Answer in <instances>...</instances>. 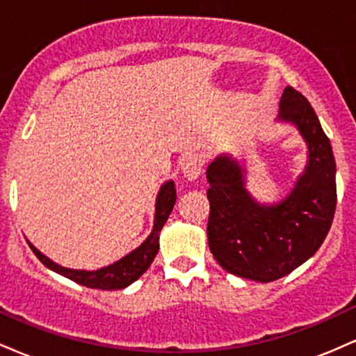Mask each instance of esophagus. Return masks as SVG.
Segmentation results:
<instances>
[{
    "instance_id": "1",
    "label": "esophagus",
    "mask_w": 356,
    "mask_h": 356,
    "mask_svg": "<svg viewBox=\"0 0 356 356\" xmlns=\"http://www.w3.org/2000/svg\"><path fill=\"white\" fill-rule=\"evenodd\" d=\"M202 167H204L202 155L191 154V155H187V157H184V161L181 164V170L187 181L194 182V181H197L199 175L202 174Z\"/></svg>"
}]
</instances>
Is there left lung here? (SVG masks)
Wrapping results in <instances>:
<instances>
[{
	"mask_svg": "<svg viewBox=\"0 0 356 356\" xmlns=\"http://www.w3.org/2000/svg\"><path fill=\"white\" fill-rule=\"evenodd\" d=\"M277 122L296 127L308 147L303 174L280 202H257L246 187V167L219 155L207 167V241L231 275L269 283L308 261L332 227L337 207V164L332 144L309 102L293 87L280 100Z\"/></svg>",
	"mask_w": 356,
	"mask_h": 356,
	"instance_id": "1",
	"label": "left lung"
}]
</instances>
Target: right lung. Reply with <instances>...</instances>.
<instances>
[{"instance_id":"add662e5","label":"right lung","mask_w":356,"mask_h":356,"mask_svg":"<svg viewBox=\"0 0 356 356\" xmlns=\"http://www.w3.org/2000/svg\"><path fill=\"white\" fill-rule=\"evenodd\" d=\"M175 187L172 181H167L161 186L159 189L157 199H155V216H154V227L152 232L149 234L144 243L140 244L137 249H134L132 252L122 257V259L115 261L113 264L97 269V271H85V269H70L63 268L60 264H56L55 261H51L50 257H47L43 252H40L33 244L28 241V246L31 248V251L35 252V256L51 271L58 273V275L68 277V280L75 281L81 286H87V288H95V289H122L127 288L129 284H132L134 281H137L144 273L149 269L152 264L155 254L159 251V234L161 229L164 227L167 218L174 209L175 204Z\"/></svg>"}]
</instances>
